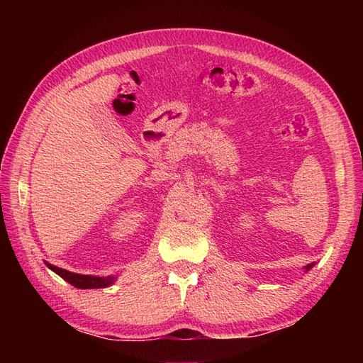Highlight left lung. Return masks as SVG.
Returning a JSON list of instances; mask_svg holds the SVG:
<instances>
[{
	"instance_id": "8db88e82",
	"label": "left lung",
	"mask_w": 363,
	"mask_h": 363,
	"mask_svg": "<svg viewBox=\"0 0 363 363\" xmlns=\"http://www.w3.org/2000/svg\"><path fill=\"white\" fill-rule=\"evenodd\" d=\"M313 265H315V264H309V265H306V267H304V268H306V272H309V269H311Z\"/></svg>"
}]
</instances>
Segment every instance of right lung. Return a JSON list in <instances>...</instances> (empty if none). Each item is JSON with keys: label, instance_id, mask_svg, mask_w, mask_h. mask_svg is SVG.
<instances>
[{"label": "right lung", "instance_id": "add662e5", "mask_svg": "<svg viewBox=\"0 0 363 363\" xmlns=\"http://www.w3.org/2000/svg\"><path fill=\"white\" fill-rule=\"evenodd\" d=\"M45 264L50 269H52L54 273L59 274L62 279H65L68 284L74 285L76 289H104V287H109V285H112L115 281L113 276L99 277V276H90V274H78V273L67 272V269L59 268L56 265H51L48 262H45Z\"/></svg>", "mask_w": 363, "mask_h": 363}]
</instances>
